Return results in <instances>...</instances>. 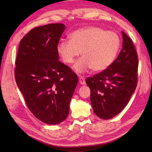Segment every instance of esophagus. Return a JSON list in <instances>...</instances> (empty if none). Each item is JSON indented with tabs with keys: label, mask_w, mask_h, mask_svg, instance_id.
Here are the masks:
<instances>
[{
	"label": "esophagus",
	"mask_w": 152,
	"mask_h": 152,
	"mask_svg": "<svg viewBox=\"0 0 152 152\" xmlns=\"http://www.w3.org/2000/svg\"><path fill=\"white\" fill-rule=\"evenodd\" d=\"M79 82L80 84L85 85L86 84V80L85 78L82 76H79Z\"/></svg>",
	"instance_id": "obj_1"
}]
</instances>
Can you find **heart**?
Masks as SVG:
<instances>
[{"instance_id":"b5f03b06","label":"heart","mask_w":152,"mask_h":152,"mask_svg":"<svg viewBox=\"0 0 152 152\" xmlns=\"http://www.w3.org/2000/svg\"><path fill=\"white\" fill-rule=\"evenodd\" d=\"M71 40H63L58 45L59 54L65 63H72L75 58L82 56L74 65L78 72L91 69L93 72L104 70L117 56L120 38L113 31L99 27H88L74 31Z\"/></svg>"}]
</instances>
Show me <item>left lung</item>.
<instances>
[{"label": "left lung", "instance_id": "8db88e82", "mask_svg": "<svg viewBox=\"0 0 152 152\" xmlns=\"http://www.w3.org/2000/svg\"><path fill=\"white\" fill-rule=\"evenodd\" d=\"M122 35V50L117 59L107 69L86 80L91 90L93 111L104 119L123 110L137 86V52L131 38L123 31Z\"/></svg>", "mask_w": 152, "mask_h": 152}]
</instances>
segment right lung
Here are the masks:
<instances>
[{
    "instance_id": "1",
    "label": "right lung",
    "mask_w": 152,
    "mask_h": 152,
    "mask_svg": "<svg viewBox=\"0 0 152 152\" xmlns=\"http://www.w3.org/2000/svg\"><path fill=\"white\" fill-rule=\"evenodd\" d=\"M64 29L62 23L33 28L21 40L15 62V82L27 107L50 125L67 118L78 82L76 74L59 61L57 46Z\"/></svg>"
}]
</instances>
